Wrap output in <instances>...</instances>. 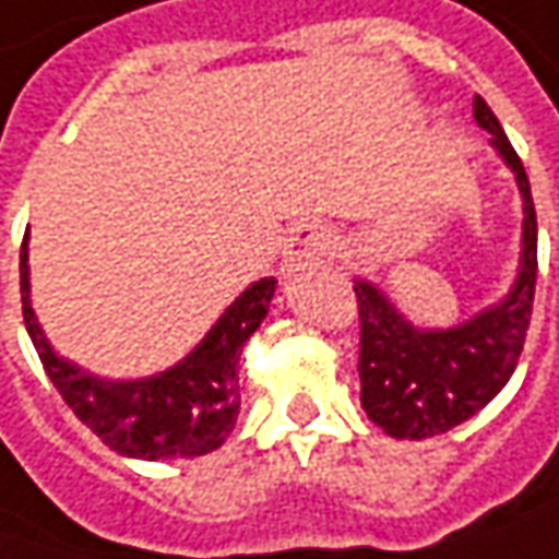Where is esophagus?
Segmentation results:
<instances>
[{
    "instance_id": "34e87169",
    "label": "esophagus",
    "mask_w": 559,
    "mask_h": 559,
    "mask_svg": "<svg viewBox=\"0 0 559 559\" xmlns=\"http://www.w3.org/2000/svg\"><path fill=\"white\" fill-rule=\"evenodd\" d=\"M335 243V234L329 224L322 221H307V224H297L284 243V269L294 272L300 265H312L319 259L329 255V249Z\"/></svg>"
}]
</instances>
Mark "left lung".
Returning <instances> with one entry per match:
<instances>
[{
  "mask_svg": "<svg viewBox=\"0 0 559 559\" xmlns=\"http://www.w3.org/2000/svg\"><path fill=\"white\" fill-rule=\"evenodd\" d=\"M475 122L490 132V148L515 177L522 199L519 265L509 290L455 325H414L370 278H354L360 304V405L395 440L445 433L487 408L507 385L525 332L538 281V217L532 186L493 110L475 97Z\"/></svg>",
  "mask_w": 559,
  "mask_h": 559,
  "instance_id": "1",
  "label": "left lung"
}]
</instances>
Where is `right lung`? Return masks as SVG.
Masks as SVG:
<instances>
[{
  "instance_id": "add662e5",
  "label": "right lung",
  "mask_w": 559,
  "mask_h": 559,
  "mask_svg": "<svg viewBox=\"0 0 559 559\" xmlns=\"http://www.w3.org/2000/svg\"><path fill=\"white\" fill-rule=\"evenodd\" d=\"M31 230L21 243V310L27 335L50 382L104 445L126 459H192L224 443L240 414L237 364L249 335L262 325L275 297V278H259L237 294L202 342L177 364L135 379H110L84 370L50 345L31 300Z\"/></svg>"
}]
</instances>
